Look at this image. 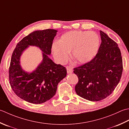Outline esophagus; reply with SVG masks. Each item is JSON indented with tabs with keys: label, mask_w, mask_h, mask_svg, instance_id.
Returning a JSON list of instances; mask_svg holds the SVG:
<instances>
[{
	"label": "esophagus",
	"mask_w": 129,
	"mask_h": 129,
	"mask_svg": "<svg viewBox=\"0 0 129 129\" xmlns=\"http://www.w3.org/2000/svg\"><path fill=\"white\" fill-rule=\"evenodd\" d=\"M66 69H67V72L68 73H71L73 72L72 68L71 66H67Z\"/></svg>",
	"instance_id": "1"
}]
</instances>
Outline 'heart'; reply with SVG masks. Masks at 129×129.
I'll list each match as a JSON object with an SVG mask.
<instances>
[{"mask_svg":"<svg viewBox=\"0 0 129 129\" xmlns=\"http://www.w3.org/2000/svg\"><path fill=\"white\" fill-rule=\"evenodd\" d=\"M100 46V38L94 31L72 30L64 33L59 41L53 42L52 51L61 64L68 61L71 51L73 58L80 63H86L96 56Z\"/></svg>","mask_w":129,"mask_h":129,"instance_id":"1","label":"heart"}]
</instances>
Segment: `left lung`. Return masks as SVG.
<instances>
[{
  "mask_svg": "<svg viewBox=\"0 0 129 129\" xmlns=\"http://www.w3.org/2000/svg\"><path fill=\"white\" fill-rule=\"evenodd\" d=\"M101 43L93 58L73 68L78 82L75 86L78 96L91 101H101L114 91L120 82L123 66L117 44L100 30Z\"/></svg>",
  "mask_w": 129,
  "mask_h": 129,
  "instance_id": "left-lung-1",
  "label": "left lung"
}]
</instances>
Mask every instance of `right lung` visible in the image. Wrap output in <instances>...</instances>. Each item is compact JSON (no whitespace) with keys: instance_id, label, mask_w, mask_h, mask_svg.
Listing matches in <instances>:
<instances>
[{"instance_id":"obj_1","label":"right lung","mask_w":129,"mask_h":129,"mask_svg":"<svg viewBox=\"0 0 129 129\" xmlns=\"http://www.w3.org/2000/svg\"><path fill=\"white\" fill-rule=\"evenodd\" d=\"M57 30L48 29L31 32L19 42L12 53L9 70V80L13 91L24 101L40 104L56 94L57 85L66 76L67 70L48 57ZM29 45L38 46L42 51L43 60L36 70L25 72L20 65V57Z\"/></svg>"}]
</instances>
